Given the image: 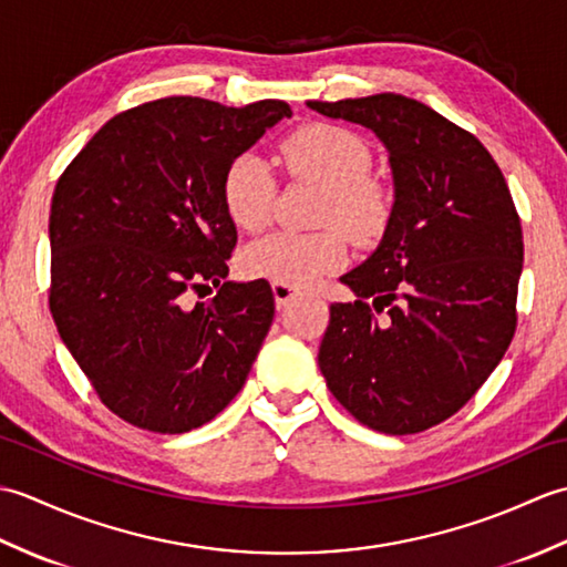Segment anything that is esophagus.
Wrapping results in <instances>:
<instances>
[{
    "label": "esophagus",
    "mask_w": 567,
    "mask_h": 567,
    "mask_svg": "<svg viewBox=\"0 0 567 567\" xmlns=\"http://www.w3.org/2000/svg\"><path fill=\"white\" fill-rule=\"evenodd\" d=\"M272 295H275V305L277 307H285L290 305L295 297H299V290L292 285H285V282H272Z\"/></svg>",
    "instance_id": "obj_1"
}]
</instances>
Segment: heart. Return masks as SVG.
Returning <instances> with one entry per match:
<instances>
[{
    "label": "heart",
    "mask_w": 567,
    "mask_h": 567,
    "mask_svg": "<svg viewBox=\"0 0 567 567\" xmlns=\"http://www.w3.org/2000/svg\"><path fill=\"white\" fill-rule=\"evenodd\" d=\"M287 175L321 185L317 224L311 234L275 231L244 250L240 265L252 277L305 287L321 275L341 268L346 238L358 246L375 244L388 231L394 214V192L372 175L368 143L339 124H307L292 131L277 148ZM277 183L270 165L244 153L224 175V204L244 231H260L270 221Z\"/></svg>",
    "instance_id": "1"
}]
</instances>
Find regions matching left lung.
Masks as SVG:
<instances>
[{"instance_id": "1", "label": "left lung", "mask_w": 567, "mask_h": 567, "mask_svg": "<svg viewBox=\"0 0 567 567\" xmlns=\"http://www.w3.org/2000/svg\"><path fill=\"white\" fill-rule=\"evenodd\" d=\"M307 106L370 128L394 177L392 221L341 277L358 299L331 305L319 368L360 424L426 431L465 406L514 339L519 214L489 151L431 106L392 92Z\"/></svg>"}]
</instances>
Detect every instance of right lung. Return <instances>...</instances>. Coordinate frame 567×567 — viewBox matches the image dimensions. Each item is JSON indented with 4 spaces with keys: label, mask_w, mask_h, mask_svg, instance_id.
I'll return each mask as SVG.
<instances>
[{
    "label": "right lung",
    "mask_w": 567,
    "mask_h": 567,
    "mask_svg": "<svg viewBox=\"0 0 567 567\" xmlns=\"http://www.w3.org/2000/svg\"><path fill=\"white\" fill-rule=\"evenodd\" d=\"M285 102L165 97L110 118L51 202V315L102 404L185 433L234 400L275 317L265 280L224 282L236 226L224 175ZM220 287L209 303L188 295Z\"/></svg>",
    "instance_id": "right-lung-1"
}]
</instances>
